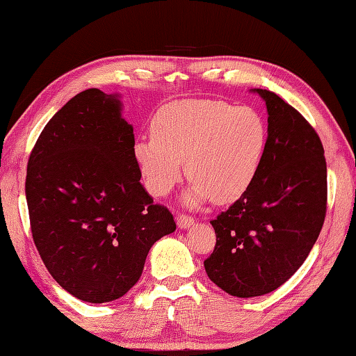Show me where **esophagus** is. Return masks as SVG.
<instances>
[{"instance_id": "1", "label": "esophagus", "mask_w": 356, "mask_h": 356, "mask_svg": "<svg viewBox=\"0 0 356 356\" xmlns=\"http://www.w3.org/2000/svg\"><path fill=\"white\" fill-rule=\"evenodd\" d=\"M176 222H177V227H179V228L188 229L190 227H193L194 219L190 218V216H186V214H177V216H176Z\"/></svg>"}]
</instances>
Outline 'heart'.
Wrapping results in <instances>:
<instances>
[{
  "label": "heart",
  "instance_id": "b5f03b06",
  "mask_svg": "<svg viewBox=\"0 0 356 356\" xmlns=\"http://www.w3.org/2000/svg\"><path fill=\"white\" fill-rule=\"evenodd\" d=\"M267 148V127L254 109L210 100H177L160 108L151 137L134 143V159L148 191L166 196L182 177L191 180L184 196L199 207L239 199L253 184Z\"/></svg>",
  "mask_w": 356,
  "mask_h": 356
}]
</instances>
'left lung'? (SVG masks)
Returning <instances> with one entry per match:
<instances>
[{
	"label": "left lung",
	"mask_w": 356,
	"mask_h": 356,
	"mask_svg": "<svg viewBox=\"0 0 356 356\" xmlns=\"http://www.w3.org/2000/svg\"><path fill=\"white\" fill-rule=\"evenodd\" d=\"M267 148L253 184L218 219L216 247L204 266L228 295H267L307 259L327 210L323 143L309 122L267 89Z\"/></svg>",
	"instance_id": "obj_1"
}]
</instances>
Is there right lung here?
Listing matches in <instances>:
<instances>
[{"label":"right lung","mask_w":356,"mask_h":356,"mask_svg":"<svg viewBox=\"0 0 356 356\" xmlns=\"http://www.w3.org/2000/svg\"><path fill=\"white\" fill-rule=\"evenodd\" d=\"M132 131L120 95L86 89L49 120L27 163L35 247L54 280L85 302L128 293L149 248L176 229L140 184Z\"/></svg>","instance_id":"add662e5"}]
</instances>
